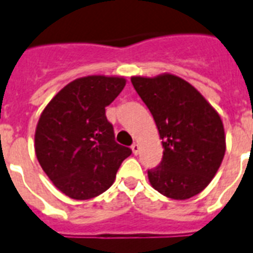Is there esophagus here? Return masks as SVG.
Masks as SVG:
<instances>
[{"instance_id": "esophagus-1", "label": "esophagus", "mask_w": 253, "mask_h": 253, "mask_svg": "<svg viewBox=\"0 0 253 253\" xmlns=\"http://www.w3.org/2000/svg\"><path fill=\"white\" fill-rule=\"evenodd\" d=\"M131 149H132V153L135 156L137 155V153H139V151H140V147H139V145L137 144H132V147H131Z\"/></svg>"}]
</instances>
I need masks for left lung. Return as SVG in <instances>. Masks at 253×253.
<instances>
[{
  "instance_id": "obj_1",
  "label": "left lung",
  "mask_w": 253,
  "mask_h": 253,
  "mask_svg": "<svg viewBox=\"0 0 253 253\" xmlns=\"http://www.w3.org/2000/svg\"><path fill=\"white\" fill-rule=\"evenodd\" d=\"M162 139L160 165L148 170L152 187L166 198L186 200L211 183L226 151L218 113L182 78L162 74L131 78Z\"/></svg>"
}]
</instances>
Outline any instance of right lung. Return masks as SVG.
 <instances>
[{
    "label": "right lung",
    "instance_id": "right-lung-1",
    "mask_svg": "<svg viewBox=\"0 0 253 253\" xmlns=\"http://www.w3.org/2000/svg\"><path fill=\"white\" fill-rule=\"evenodd\" d=\"M126 79L89 75L61 89L45 106L35 132V152L45 174L71 199L88 200L112 186L132 153L114 139L105 108Z\"/></svg>",
    "mask_w": 253,
    "mask_h": 253
}]
</instances>
